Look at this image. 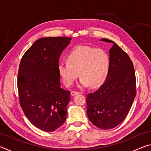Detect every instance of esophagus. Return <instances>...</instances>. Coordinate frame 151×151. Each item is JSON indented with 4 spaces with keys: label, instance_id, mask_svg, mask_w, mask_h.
<instances>
[{
    "label": "esophagus",
    "instance_id": "esophagus-1",
    "mask_svg": "<svg viewBox=\"0 0 151 151\" xmlns=\"http://www.w3.org/2000/svg\"><path fill=\"white\" fill-rule=\"evenodd\" d=\"M70 94H71V95H72V96H75V95H76V94H79V92L75 91H71Z\"/></svg>",
    "mask_w": 151,
    "mask_h": 151
}]
</instances>
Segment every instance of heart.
<instances>
[{
    "label": "heart",
    "instance_id": "obj_1",
    "mask_svg": "<svg viewBox=\"0 0 151 151\" xmlns=\"http://www.w3.org/2000/svg\"><path fill=\"white\" fill-rule=\"evenodd\" d=\"M67 62L60 63L58 71L64 85L70 86L80 76L79 85L97 87L106 77L110 58L105 50L88 46H79L73 49L66 57Z\"/></svg>",
    "mask_w": 151,
    "mask_h": 151
}]
</instances>
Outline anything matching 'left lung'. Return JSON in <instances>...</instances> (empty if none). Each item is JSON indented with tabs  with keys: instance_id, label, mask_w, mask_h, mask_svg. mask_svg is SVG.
<instances>
[{
	"instance_id": "obj_1",
	"label": "left lung",
	"mask_w": 151,
	"mask_h": 151,
	"mask_svg": "<svg viewBox=\"0 0 151 151\" xmlns=\"http://www.w3.org/2000/svg\"><path fill=\"white\" fill-rule=\"evenodd\" d=\"M110 66L105 82L98 90L86 96L87 115L101 129H111L121 124L131 109L137 94L136 76L131 58L112 40Z\"/></svg>"
}]
</instances>
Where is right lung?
Listing matches in <instances>:
<instances>
[{
  "label": "right lung",
  "instance_id": "1",
  "mask_svg": "<svg viewBox=\"0 0 151 151\" xmlns=\"http://www.w3.org/2000/svg\"><path fill=\"white\" fill-rule=\"evenodd\" d=\"M71 38H41L33 43L20 60L17 77L20 105L38 129L52 132L65 122L69 91L60 87L58 60Z\"/></svg>",
  "mask_w": 151,
  "mask_h": 151
}]
</instances>
